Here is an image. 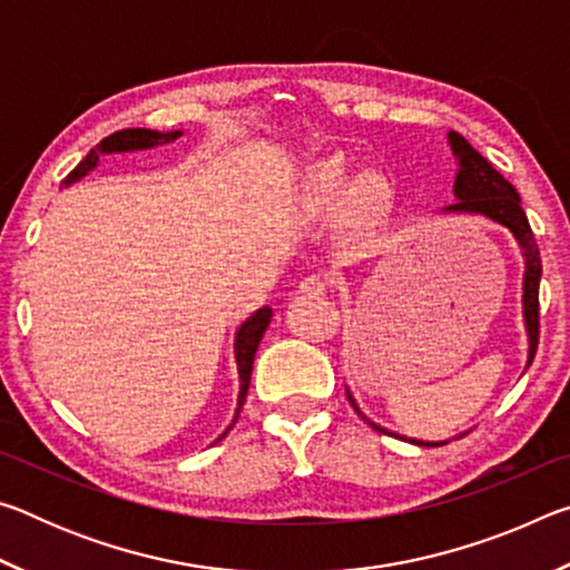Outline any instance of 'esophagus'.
<instances>
[{
	"instance_id": "obj_1",
	"label": "esophagus",
	"mask_w": 570,
	"mask_h": 570,
	"mask_svg": "<svg viewBox=\"0 0 570 570\" xmlns=\"http://www.w3.org/2000/svg\"><path fill=\"white\" fill-rule=\"evenodd\" d=\"M326 288H330V278H326V274H308L298 282V292L306 296H322Z\"/></svg>"
}]
</instances>
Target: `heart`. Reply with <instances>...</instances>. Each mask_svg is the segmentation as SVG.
Instances as JSON below:
<instances>
[{
    "mask_svg": "<svg viewBox=\"0 0 570 570\" xmlns=\"http://www.w3.org/2000/svg\"><path fill=\"white\" fill-rule=\"evenodd\" d=\"M346 188H350V176H346V170L342 166H336V163H326V166L316 168L312 176V198L314 204L320 206L340 204ZM374 198H377V186H374L372 180H362L354 190V204L360 208H366Z\"/></svg>",
    "mask_w": 570,
    "mask_h": 570,
    "instance_id": "heart-1",
    "label": "heart"
}]
</instances>
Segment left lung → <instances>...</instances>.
<instances>
[{
  "mask_svg": "<svg viewBox=\"0 0 570 570\" xmlns=\"http://www.w3.org/2000/svg\"><path fill=\"white\" fill-rule=\"evenodd\" d=\"M452 156L458 158V176H455V198L458 204L448 206V214H478L485 216L495 224L505 226L513 238L518 240V246L523 248L525 256V274H523V320H525V332H528V366L533 362L535 350H538V334H540V316H538V286H540V254H538V244L533 230H530L525 210L520 208V196L518 190L510 186V183L500 176V173L493 168V163L485 160L480 153L470 146V142L462 138L460 132H450L448 135ZM350 394V390H346ZM350 402L354 404L352 394ZM354 410L360 412V407L354 404ZM362 414V412H360ZM374 430H382L380 424L370 422ZM394 435V432H390ZM410 440L412 445H422V448H438L445 445V442H424V440Z\"/></svg>",
  "mask_w": 570,
  "mask_h": 570,
  "instance_id": "obj_1",
  "label": "left lung"
}]
</instances>
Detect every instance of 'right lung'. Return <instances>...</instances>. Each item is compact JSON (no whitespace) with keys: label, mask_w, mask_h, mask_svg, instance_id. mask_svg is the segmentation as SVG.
<instances>
[{"label":"right lung","mask_w":570,"mask_h":570,"mask_svg":"<svg viewBox=\"0 0 570 570\" xmlns=\"http://www.w3.org/2000/svg\"><path fill=\"white\" fill-rule=\"evenodd\" d=\"M180 130H173V132H158V130H148V128H128V130H118L108 135V138L100 140L98 146H95L88 156H85V160L77 166L70 176H67L62 180V186H70V183L80 180L85 173L92 170L95 166H98V160L102 153H128V150H148V148H156V146H163V142H170L180 138ZM268 322H272V308L264 306L258 308V312H254L248 316V320L238 326L236 332V342H234V352H236V364H238V380H240V392H238V407H236V417H234V424L238 420V412L240 407H244L246 402V392H248V384H250V370H254V356H256V350H258V342H262V336L266 332ZM230 424V428H234ZM228 428V430H230ZM228 430L224 432L220 438L228 435ZM218 438V440H220Z\"/></svg>","instance_id":"1"}]
</instances>
